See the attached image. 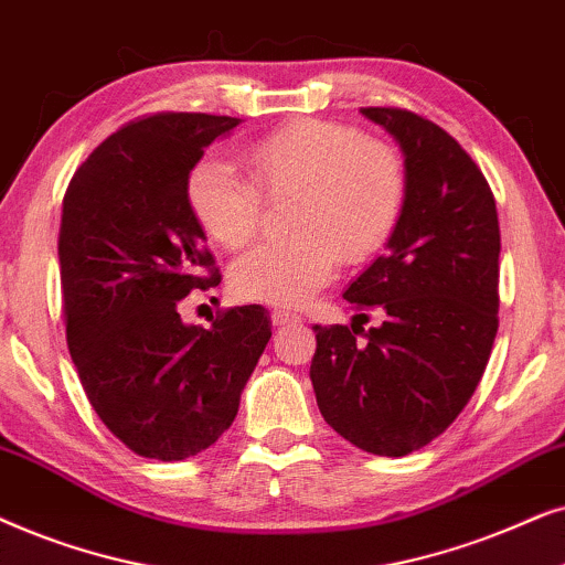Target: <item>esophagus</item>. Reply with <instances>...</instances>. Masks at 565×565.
Returning a JSON list of instances; mask_svg holds the SVG:
<instances>
[{
	"instance_id": "1",
	"label": "esophagus",
	"mask_w": 565,
	"mask_h": 565,
	"mask_svg": "<svg viewBox=\"0 0 565 565\" xmlns=\"http://www.w3.org/2000/svg\"><path fill=\"white\" fill-rule=\"evenodd\" d=\"M270 320H274V326H287V322H299L302 318H299L297 312L284 310V307H278V310L270 312Z\"/></svg>"
}]
</instances>
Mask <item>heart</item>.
<instances>
[{
	"mask_svg": "<svg viewBox=\"0 0 565 565\" xmlns=\"http://www.w3.org/2000/svg\"><path fill=\"white\" fill-rule=\"evenodd\" d=\"M250 180L220 157H201L185 175V201L201 230L237 250L255 237L263 199H291V237L258 245L232 266L239 299L297 307L335 276L338 260L374 258L401 222L405 168L385 141L353 126L299 118L253 141L245 152Z\"/></svg>",
	"mask_w": 565,
	"mask_h": 565,
	"instance_id": "1",
	"label": "heart"
}]
</instances>
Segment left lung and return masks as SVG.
<instances>
[{"instance_id": "left-lung-1", "label": "left lung", "mask_w": 565, "mask_h": 565, "mask_svg": "<svg viewBox=\"0 0 565 565\" xmlns=\"http://www.w3.org/2000/svg\"><path fill=\"white\" fill-rule=\"evenodd\" d=\"M405 157L401 222L343 299L349 326H315L310 380L322 418L380 457L445 434L483 377L499 330L501 232L491 185L449 134L418 113L361 108ZM383 322L363 330L369 312Z\"/></svg>"}]
</instances>
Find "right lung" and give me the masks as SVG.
I'll return each mask as SVG.
<instances>
[{
  "label": "right lung",
  "mask_w": 565,
  "mask_h": 565,
  "mask_svg": "<svg viewBox=\"0 0 565 565\" xmlns=\"http://www.w3.org/2000/svg\"><path fill=\"white\" fill-rule=\"evenodd\" d=\"M239 124L157 113L110 134L64 193L58 263L66 345L97 416L131 452L175 462L232 426L270 338L260 305L185 326L178 305L222 281L185 175Z\"/></svg>",
  "instance_id": "obj_1"
}]
</instances>
